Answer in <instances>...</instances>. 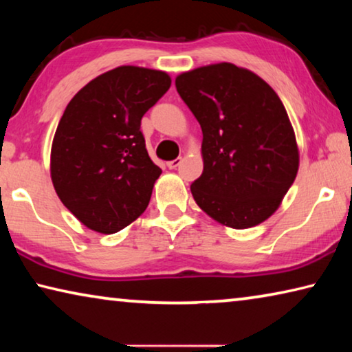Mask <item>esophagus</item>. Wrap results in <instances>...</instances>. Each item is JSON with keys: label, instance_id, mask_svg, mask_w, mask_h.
Returning <instances> with one entry per match:
<instances>
[{"label": "esophagus", "instance_id": "34e87169", "mask_svg": "<svg viewBox=\"0 0 352 352\" xmlns=\"http://www.w3.org/2000/svg\"><path fill=\"white\" fill-rule=\"evenodd\" d=\"M180 163H182V158H175V160H172V162L168 163V168L169 169H177L178 166H180Z\"/></svg>", "mask_w": 352, "mask_h": 352}]
</instances>
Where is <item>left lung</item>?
<instances>
[{"label":"left lung","instance_id":"1","mask_svg":"<svg viewBox=\"0 0 352 352\" xmlns=\"http://www.w3.org/2000/svg\"><path fill=\"white\" fill-rule=\"evenodd\" d=\"M175 87L204 133V172L190 184L194 200L231 228L264 222L278 210L300 162L281 99L259 76L233 63L183 73Z\"/></svg>","mask_w":352,"mask_h":352}]
</instances>
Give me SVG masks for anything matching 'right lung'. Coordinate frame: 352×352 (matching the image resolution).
<instances>
[{
    "instance_id": "right-lung-1",
    "label": "right lung",
    "mask_w": 352,
    "mask_h": 352,
    "mask_svg": "<svg viewBox=\"0 0 352 352\" xmlns=\"http://www.w3.org/2000/svg\"><path fill=\"white\" fill-rule=\"evenodd\" d=\"M163 71L119 67L69 100L51 151L62 204L83 225L113 234L141 216L162 169L148 157L141 118L164 96Z\"/></svg>"
}]
</instances>
